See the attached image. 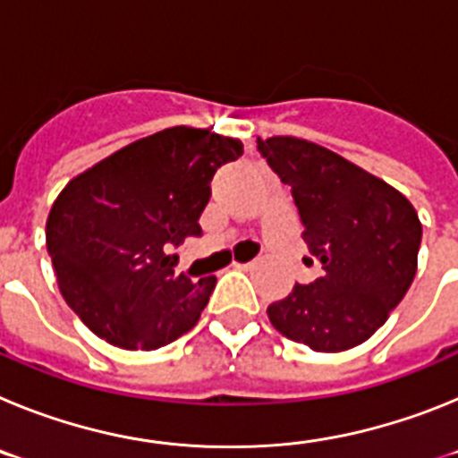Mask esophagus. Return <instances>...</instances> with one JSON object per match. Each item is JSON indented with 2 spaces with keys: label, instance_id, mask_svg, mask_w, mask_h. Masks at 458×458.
I'll return each instance as SVG.
<instances>
[{
  "label": "esophagus",
  "instance_id": "34e87169",
  "mask_svg": "<svg viewBox=\"0 0 458 458\" xmlns=\"http://www.w3.org/2000/svg\"><path fill=\"white\" fill-rule=\"evenodd\" d=\"M238 270H252L257 266V261H245V264H233Z\"/></svg>",
  "mask_w": 458,
  "mask_h": 458
}]
</instances>
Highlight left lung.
<instances>
[{
	"mask_svg": "<svg viewBox=\"0 0 458 458\" xmlns=\"http://www.w3.org/2000/svg\"><path fill=\"white\" fill-rule=\"evenodd\" d=\"M257 148L291 188L302 241L323 268L268 305L270 323L318 353L353 349L411 289L422 241L418 213L399 190L314 141L268 137Z\"/></svg>",
	"mask_w": 458,
	"mask_h": 458,
	"instance_id": "8db88e82",
	"label": "left lung"
}]
</instances>
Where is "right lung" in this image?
Returning a JSON list of instances; mask_svg holds the SVG:
<instances>
[{"label": "right lung", "instance_id": "right-lung-1", "mask_svg": "<svg viewBox=\"0 0 458 458\" xmlns=\"http://www.w3.org/2000/svg\"><path fill=\"white\" fill-rule=\"evenodd\" d=\"M242 141L176 125L137 140L71 181L52 204L46 241L64 301L93 335L151 351L199 321L216 277L176 270L210 181Z\"/></svg>", "mask_w": 458, "mask_h": 458}]
</instances>
